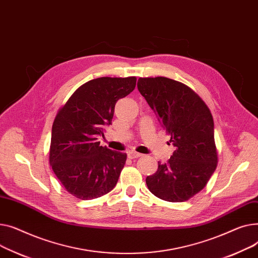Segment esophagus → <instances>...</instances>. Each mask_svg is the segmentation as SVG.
<instances>
[{
  "label": "esophagus",
  "mask_w": 258,
  "mask_h": 258,
  "mask_svg": "<svg viewBox=\"0 0 258 258\" xmlns=\"http://www.w3.org/2000/svg\"><path fill=\"white\" fill-rule=\"evenodd\" d=\"M141 156H143V154L138 153V152H135V151H129V152H128V157H129V158H131V159L139 158V157H141Z\"/></svg>",
  "instance_id": "esophagus-1"
}]
</instances>
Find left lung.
<instances>
[{
    "mask_svg": "<svg viewBox=\"0 0 258 258\" xmlns=\"http://www.w3.org/2000/svg\"><path fill=\"white\" fill-rule=\"evenodd\" d=\"M138 88L171 136L175 151L146 179L149 190L169 202H184L202 190L218 164L214 118L187 85L165 77L140 78Z\"/></svg>",
    "mask_w": 258,
    "mask_h": 258,
    "instance_id": "left-lung-1",
    "label": "left lung"
}]
</instances>
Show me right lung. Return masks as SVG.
Masks as SVG:
<instances>
[{
  "label": "right lung",
  "mask_w": 258,
  "mask_h": 258,
  "mask_svg": "<svg viewBox=\"0 0 258 258\" xmlns=\"http://www.w3.org/2000/svg\"><path fill=\"white\" fill-rule=\"evenodd\" d=\"M136 77H101L75 90L59 108L52 127L49 161L68 192L92 200L116 184L127 154L100 146L117 100L128 96Z\"/></svg>",
  "instance_id": "add662e5"
}]
</instances>
